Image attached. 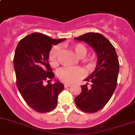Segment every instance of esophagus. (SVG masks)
<instances>
[{"mask_svg": "<svg viewBox=\"0 0 135 135\" xmlns=\"http://www.w3.org/2000/svg\"><path fill=\"white\" fill-rule=\"evenodd\" d=\"M65 88H67V87H70V86H71V84H65Z\"/></svg>", "mask_w": 135, "mask_h": 135, "instance_id": "1", "label": "esophagus"}]
</instances>
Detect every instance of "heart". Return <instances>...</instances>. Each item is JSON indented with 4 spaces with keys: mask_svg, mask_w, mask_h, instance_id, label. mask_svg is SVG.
Instances as JSON below:
<instances>
[{
    "mask_svg": "<svg viewBox=\"0 0 135 135\" xmlns=\"http://www.w3.org/2000/svg\"><path fill=\"white\" fill-rule=\"evenodd\" d=\"M70 50L75 54L78 58H82L87 53V49L81 44H76L70 46ZM61 53V48L59 46H55L52 48L49 55V62L52 67H57L59 65V57ZM85 67L88 70H91L94 68V64L91 59H86L84 60ZM83 75V72L79 67L74 68H62L57 72V76L59 79L62 82L71 84L76 82Z\"/></svg>",
    "mask_w": 135,
    "mask_h": 135,
    "instance_id": "1",
    "label": "heart"
}]
</instances>
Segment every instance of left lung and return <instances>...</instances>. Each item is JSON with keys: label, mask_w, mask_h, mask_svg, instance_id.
<instances>
[{"label": "left lung", "mask_w": 135, "mask_h": 135, "mask_svg": "<svg viewBox=\"0 0 135 135\" xmlns=\"http://www.w3.org/2000/svg\"><path fill=\"white\" fill-rule=\"evenodd\" d=\"M74 40L84 41L96 53L98 61L94 71L84 79L91 82L81 86L82 91L74 98L76 105L86 113H95L104 108L112 98L117 86L119 70L118 57L114 47L103 35L90 32Z\"/></svg>", "instance_id": "obj_1"}]
</instances>
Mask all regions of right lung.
Segmentation results:
<instances>
[{"label":"right lung","instance_id":"obj_1","mask_svg":"<svg viewBox=\"0 0 135 135\" xmlns=\"http://www.w3.org/2000/svg\"><path fill=\"white\" fill-rule=\"evenodd\" d=\"M65 39L53 40L40 33H33L20 41L15 51L14 67L18 88L27 105L40 113L55 108L58 95L65 88L55 77L48 62L52 45H57ZM48 84L45 85L44 82Z\"/></svg>","mask_w":135,"mask_h":135}]
</instances>
